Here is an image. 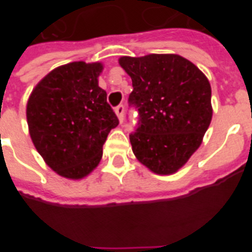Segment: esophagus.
Wrapping results in <instances>:
<instances>
[{"mask_svg": "<svg viewBox=\"0 0 252 252\" xmlns=\"http://www.w3.org/2000/svg\"><path fill=\"white\" fill-rule=\"evenodd\" d=\"M115 112H116V115H117V117H119L120 122L124 121V112H125V106H124V104H119V106L116 107Z\"/></svg>", "mask_w": 252, "mask_h": 252, "instance_id": "34e87169", "label": "esophagus"}]
</instances>
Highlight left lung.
Instances as JSON below:
<instances>
[{"label":"left lung","mask_w":252,"mask_h":252,"mask_svg":"<svg viewBox=\"0 0 252 252\" xmlns=\"http://www.w3.org/2000/svg\"><path fill=\"white\" fill-rule=\"evenodd\" d=\"M120 65L132 79L133 154L154 173L173 174L199 148L211 124V84L194 64L175 54L122 57Z\"/></svg>","instance_id":"left-lung-1"}]
</instances>
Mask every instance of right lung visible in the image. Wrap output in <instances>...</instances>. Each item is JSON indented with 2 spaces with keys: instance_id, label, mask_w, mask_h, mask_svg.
<instances>
[{
  "instance_id": "right-lung-1",
  "label": "right lung",
  "mask_w": 252,
  "mask_h": 252,
  "mask_svg": "<svg viewBox=\"0 0 252 252\" xmlns=\"http://www.w3.org/2000/svg\"><path fill=\"white\" fill-rule=\"evenodd\" d=\"M99 63L74 62L51 70L31 93L26 108L37 153L62 177L81 179L98 165L102 148L119 119L98 87Z\"/></svg>"
}]
</instances>
